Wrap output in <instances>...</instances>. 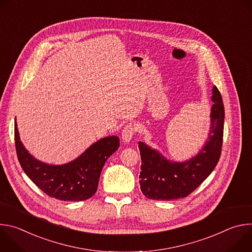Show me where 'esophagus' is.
Listing matches in <instances>:
<instances>
[{
	"mask_svg": "<svg viewBox=\"0 0 252 252\" xmlns=\"http://www.w3.org/2000/svg\"><path fill=\"white\" fill-rule=\"evenodd\" d=\"M135 132V128L131 125H126L122 132V138L124 142H129Z\"/></svg>",
	"mask_w": 252,
	"mask_h": 252,
	"instance_id": "1",
	"label": "esophagus"
}]
</instances>
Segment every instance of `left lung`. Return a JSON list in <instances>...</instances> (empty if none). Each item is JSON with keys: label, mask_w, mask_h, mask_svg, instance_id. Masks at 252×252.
<instances>
[{"label": "left lung", "mask_w": 252, "mask_h": 252, "mask_svg": "<svg viewBox=\"0 0 252 252\" xmlns=\"http://www.w3.org/2000/svg\"><path fill=\"white\" fill-rule=\"evenodd\" d=\"M208 137L197 155L185 161H173L158 150L139 141L141 166L139 185L142 193L155 200L187 197L217 166L221 153L224 106L217 87L212 88Z\"/></svg>", "instance_id": "1"}]
</instances>
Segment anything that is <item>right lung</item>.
I'll return each mask as SVG.
<instances>
[{
  "label": "right lung",
  "mask_w": 252,
  "mask_h": 252,
  "mask_svg": "<svg viewBox=\"0 0 252 252\" xmlns=\"http://www.w3.org/2000/svg\"><path fill=\"white\" fill-rule=\"evenodd\" d=\"M15 142L20 164L31 181L49 196L64 201H81L92 197L97 189L106 159L120 147L119 136H105L94 142L74 160L49 164L33 158L24 147L17 121Z\"/></svg>",
  "instance_id": "1"
}]
</instances>
